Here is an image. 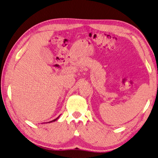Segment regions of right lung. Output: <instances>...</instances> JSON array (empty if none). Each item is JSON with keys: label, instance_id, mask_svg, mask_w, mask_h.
Returning <instances> with one entry per match:
<instances>
[{"label": "right lung", "instance_id": "add662e5", "mask_svg": "<svg viewBox=\"0 0 158 158\" xmlns=\"http://www.w3.org/2000/svg\"><path fill=\"white\" fill-rule=\"evenodd\" d=\"M59 117H60V115H59V116L58 117H56V118L55 119H54V120H52V121H50V122H48V123H50V122H55V121H56V120L59 119ZM47 123H48V122H47Z\"/></svg>", "mask_w": 158, "mask_h": 158}]
</instances>
